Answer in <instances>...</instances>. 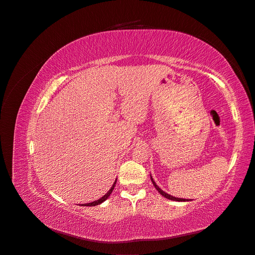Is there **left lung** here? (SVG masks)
Instances as JSON below:
<instances>
[{"mask_svg":"<svg viewBox=\"0 0 255 255\" xmlns=\"http://www.w3.org/2000/svg\"><path fill=\"white\" fill-rule=\"evenodd\" d=\"M151 180H152V183H153V185L155 186V188L157 189V191L161 194L162 196H164V197H166V198H168V199H171V200H177V202H188V199H185V198H178V197H175V196H171V195H169V194H167V193H165L163 190H161L159 188V187L156 185V183L154 182V180L152 179V177H151Z\"/></svg>","mask_w":255,"mask_h":255,"instance_id":"obj_1","label":"left lung"}]
</instances>
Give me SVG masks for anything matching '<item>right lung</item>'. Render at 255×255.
I'll list each match as a JSON object with an SVG mask.
<instances>
[{"mask_svg": "<svg viewBox=\"0 0 255 255\" xmlns=\"http://www.w3.org/2000/svg\"><path fill=\"white\" fill-rule=\"evenodd\" d=\"M116 183H117V180L115 181V183H114V185H113V187L112 188L109 190V192H107L105 195H103L101 198H99V199H97V200H95V202H93V203H89V204H84V205H82V206H85V207H93V206H97V205H100L101 203H103V202H105V200L109 198V196L112 194V192H113V190H114V188H115V186H116Z\"/></svg>", "mask_w": 255, "mask_h": 255, "instance_id": "right-lung-1", "label": "right lung"}]
</instances>
